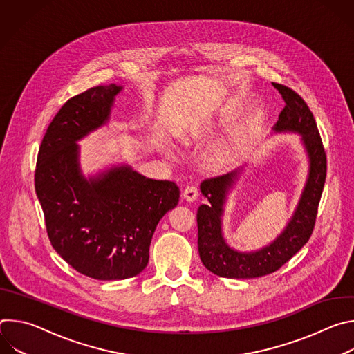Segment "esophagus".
<instances>
[{"mask_svg": "<svg viewBox=\"0 0 354 354\" xmlns=\"http://www.w3.org/2000/svg\"><path fill=\"white\" fill-rule=\"evenodd\" d=\"M183 198H186L187 201H194L198 196V190L194 185H187L185 189H183V193H182Z\"/></svg>", "mask_w": 354, "mask_h": 354, "instance_id": "1", "label": "esophagus"}]
</instances>
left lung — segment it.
<instances>
[{
	"label": "left lung",
	"instance_id": "8db88e82",
	"mask_svg": "<svg viewBox=\"0 0 354 354\" xmlns=\"http://www.w3.org/2000/svg\"><path fill=\"white\" fill-rule=\"evenodd\" d=\"M284 99V108L279 115L277 131L288 130L302 134L310 156V178L302 193L297 212L284 232L269 246L252 254L232 250L221 235V214L227 189L236 176L235 172L224 176L205 179L201 192L209 198V205L197 209V246L203 265L220 277L254 279L279 270L313 235L318 206L326 178V153L318 126L308 105L294 89L273 82Z\"/></svg>",
	"mask_w": 354,
	"mask_h": 354
}]
</instances>
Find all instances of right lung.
<instances>
[{
	"label": "right lung",
	"mask_w": 354,
	"mask_h": 354,
	"mask_svg": "<svg viewBox=\"0 0 354 354\" xmlns=\"http://www.w3.org/2000/svg\"><path fill=\"white\" fill-rule=\"evenodd\" d=\"M118 85L93 86L70 97L39 147L35 189L47 236L77 272L96 280H123L142 272L162 216L179 201L172 180L145 178L129 167L84 179L77 140L109 118Z\"/></svg>",
	"instance_id": "obj_1"
}]
</instances>
